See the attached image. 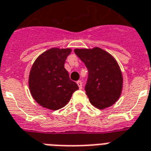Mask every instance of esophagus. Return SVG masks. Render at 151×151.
<instances>
[{
  "label": "esophagus",
  "mask_w": 151,
  "mask_h": 151,
  "mask_svg": "<svg viewBox=\"0 0 151 151\" xmlns=\"http://www.w3.org/2000/svg\"><path fill=\"white\" fill-rule=\"evenodd\" d=\"M77 84H78V86L79 89H81V88H82V82H81V81H77Z\"/></svg>",
  "instance_id": "1"
}]
</instances>
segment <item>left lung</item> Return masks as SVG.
I'll use <instances>...</instances> for the list:
<instances>
[{
    "instance_id": "left-lung-1",
    "label": "left lung",
    "mask_w": 151,
    "mask_h": 151,
    "mask_svg": "<svg viewBox=\"0 0 151 151\" xmlns=\"http://www.w3.org/2000/svg\"><path fill=\"white\" fill-rule=\"evenodd\" d=\"M76 55L88 69L85 87L90 103L99 110L111 106L122 90V73L115 58L101 48L75 49Z\"/></svg>"
}]
</instances>
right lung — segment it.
<instances>
[{
	"mask_svg": "<svg viewBox=\"0 0 151 151\" xmlns=\"http://www.w3.org/2000/svg\"><path fill=\"white\" fill-rule=\"evenodd\" d=\"M72 50L51 48L36 59L29 76L31 95L46 109L57 110L64 107L78 86L70 80L65 62Z\"/></svg>",
	"mask_w": 151,
	"mask_h": 151,
	"instance_id": "obj_1",
	"label": "right lung"
}]
</instances>
